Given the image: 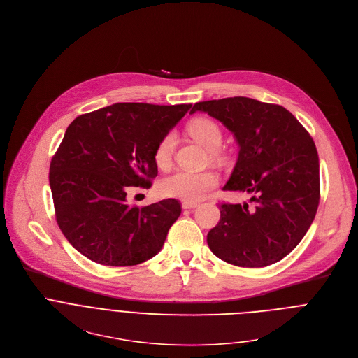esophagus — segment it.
Masks as SVG:
<instances>
[{
	"label": "esophagus",
	"mask_w": 358,
	"mask_h": 358,
	"mask_svg": "<svg viewBox=\"0 0 358 358\" xmlns=\"http://www.w3.org/2000/svg\"><path fill=\"white\" fill-rule=\"evenodd\" d=\"M196 206H198L196 202H182V209H194Z\"/></svg>",
	"instance_id": "34e87169"
}]
</instances>
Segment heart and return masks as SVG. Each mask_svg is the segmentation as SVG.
Listing matches in <instances>:
<instances>
[{
  "instance_id": "1",
  "label": "heart",
  "mask_w": 358,
  "mask_h": 358,
  "mask_svg": "<svg viewBox=\"0 0 358 358\" xmlns=\"http://www.w3.org/2000/svg\"><path fill=\"white\" fill-rule=\"evenodd\" d=\"M189 135L202 143L208 150L213 152L222 143L223 135L217 124L208 117H199L188 125ZM176 149V134L167 132L155 149V162L160 169L170 167ZM219 184V177L212 170L189 171L177 170L160 181L159 189L164 196L177 198L185 202H194L203 198L208 192L215 189Z\"/></svg>"
}]
</instances>
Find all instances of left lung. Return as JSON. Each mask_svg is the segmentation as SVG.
Masks as SVG:
<instances>
[{"label": "left lung", "instance_id": "8db88e82", "mask_svg": "<svg viewBox=\"0 0 358 358\" xmlns=\"http://www.w3.org/2000/svg\"><path fill=\"white\" fill-rule=\"evenodd\" d=\"M208 112L233 132L239 156L223 191L253 194L249 205L220 202V219L206 242L220 260L266 267L302 241L319 201V156L298 119L277 103L248 96L196 102L189 113Z\"/></svg>", "mask_w": 358, "mask_h": 358}]
</instances>
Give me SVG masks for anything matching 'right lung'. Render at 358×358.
<instances>
[{
  "label": "right lung",
  "mask_w": 358,
  "mask_h": 358,
  "mask_svg": "<svg viewBox=\"0 0 358 358\" xmlns=\"http://www.w3.org/2000/svg\"><path fill=\"white\" fill-rule=\"evenodd\" d=\"M191 103L119 102L77 116L50 162L56 222L87 259L110 267L156 256L181 213L177 199L136 206L131 187L150 188L155 149Z\"/></svg>",
  "instance_id": "1"
}]
</instances>
